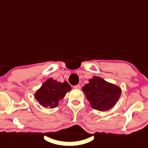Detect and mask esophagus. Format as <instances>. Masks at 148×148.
<instances>
[{
  "label": "esophagus",
  "instance_id": "esophagus-1",
  "mask_svg": "<svg viewBox=\"0 0 148 148\" xmlns=\"http://www.w3.org/2000/svg\"><path fill=\"white\" fill-rule=\"evenodd\" d=\"M80 88H81V86L80 85H76V86H74V89H77V90H80Z\"/></svg>",
  "mask_w": 148,
  "mask_h": 148
}]
</instances>
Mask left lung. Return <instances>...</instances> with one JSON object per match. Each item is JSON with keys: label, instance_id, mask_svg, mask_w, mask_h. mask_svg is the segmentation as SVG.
<instances>
[{"label": "left lung", "instance_id": "1", "mask_svg": "<svg viewBox=\"0 0 148 148\" xmlns=\"http://www.w3.org/2000/svg\"><path fill=\"white\" fill-rule=\"evenodd\" d=\"M88 81L82 90L92 108L101 112L112 108L121 96V88L99 76H93Z\"/></svg>", "mask_w": 148, "mask_h": 148}]
</instances>
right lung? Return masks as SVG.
I'll list each match as a JSON object with an SVG mask.
<instances>
[{"mask_svg": "<svg viewBox=\"0 0 148 148\" xmlns=\"http://www.w3.org/2000/svg\"><path fill=\"white\" fill-rule=\"evenodd\" d=\"M71 89L67 82L62 83L50 78L43 83L34 94V96L42 106L54 108Z\"/></svg>", "mask_w": 148, "mask_h": 148, "instance_id": "add662e5", "label": "right lung"}]
</instances>
